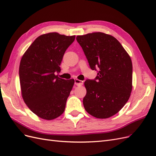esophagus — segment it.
Returning <instances> with one entry per match:
<instances>
[{"label": "esophagus", "mask_w": 156, "mask_h": 156, "mask_svg": "<svg viewBox=\"0 0 156 156\" xmlns=\"http://www.w3.org/2000/svg\"><path fill=\"white\" fill-rule=\"evenodd\" d=\"M83 81H81V80H79L77 79H75V84L77 86H81L83 85Z\"/></svg>", "instance_id": "esophagus-1"}]
</instances>
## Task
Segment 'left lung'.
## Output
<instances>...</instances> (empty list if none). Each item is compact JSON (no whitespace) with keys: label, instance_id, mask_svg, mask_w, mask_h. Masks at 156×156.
<instances>
[{"label":"left lung","instance_id":"8db88e82","mask_svg":"<svg viewBox=\"0 0 156 156\" xmlns=\"http://www.w3.org/2000/svg\"><path fill=\"white\" fill-rule=\"evenodd\" d=\"M76 39L90 67L98 72L95 79L84 82V107L94 117L107 119L120 111L129 98L133 73L131 58L111 35L94 32L77 36Z\"/></svg>","mask_w":156,"mask_h":156}]
</instances>
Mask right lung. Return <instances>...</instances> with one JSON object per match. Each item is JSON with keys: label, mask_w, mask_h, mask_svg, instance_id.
I'll list each match as a JSON object with an SVG mask.
<instances>
[{"label": "right lung", "mask_w": 156, "mask_h": 156, "mask_svg": "<svg viewBox=\"0 0 156 156\" xmlns=\"http://www.w3.org/2000/svg\"><path fill=\"white\" fill-rule=\"evenodd\" d=\"M75 36L56 32L41 35L23 55L19 69L21 94L32 112L45 120L62 114L74 79L58 77L66 51Z\"/></svg>", "instance_id": "obj_1"}]
</instances>
